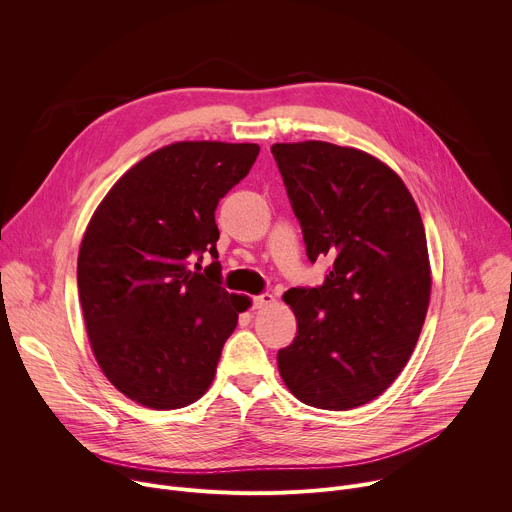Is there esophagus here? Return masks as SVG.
<instances>
[{
  "instance_id": "1",
  "label": "esophagus",
  "mask_w": 512,
  "mask_h": 512,
  "mask_svg": "<svg viewBox=\"0 0 512 512\" xmlns=\"http://www.w3.org/2000/svg\"><path fill=\"white\" fill-rule=\"evenodd\" d=\"M273 304H275V296L269 294V291H265V294L253 298V308H255V310H265V308H269V306H273Z\"/></svg>"
}]
</instances>
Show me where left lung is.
<instances>
[{
  "mask_svg": "<svg viewBox=\"0 0 512 512\" xmlns=\"http://www.w3.org/2000/svg\"><path fill=\"white\" fill-rule=\"evenodd\" d=\"M271 154L320 287H291L283 302L298 336L277 352L285 387L302 403L346 411L399 377L425 322L431 267L419 208L379 158L328 141L273 143Z\"/></svg>",
  "mask_w": 512,
  "mask_h": 512,
  "instance_id": "1",
  "label": "left lung"
}]
</instances>
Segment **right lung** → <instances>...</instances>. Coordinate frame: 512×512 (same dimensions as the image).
Instances as JSON below:
<instances>
[{
	"instance_id": "right-lung-1",
	"label": "right lung",
	"mask_w": 512,
	"mask_h": 512,
	"mask_svg": "<svg viewBox=\"0 0 512 512\" xmlns=\"http://www.w3.org/2000/svg\"><path fill=\"white\" fill-rule=\"evenodd\" d=\"M259 156L257 143L176 141L129 168L93 212L77 261L93 354L109 383L150 409L210 387L247 296L221 287L214 210Z\"/></svg>"
}]
</instances>
